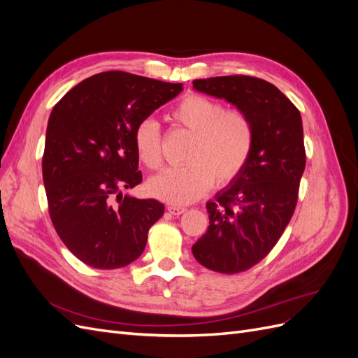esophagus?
Instances as JSON below:
<instances>
[{"instance_id": "esophagus-1", "label": "esophagus", "mask_w": 358, "mask_h": 358, "mask_svg": "<svg viewBox=\"0 0 358 358\" xmlns=\"http://www.w3.org/2000/svg\"><path fill=\"white\" fill-rule=\"evenodd\" d=\"M167 210L170 212V215H175V216H179L182 215L183 212H185L187 209L185 208H179V206H169Z\"/></svg>"}]
</instances>
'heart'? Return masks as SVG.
<instances>
[{"mask_svg":"<svg viewBox=\"0 0 358 358\" xmlns=\"http://www.w3.org/2000/svg\"><path fill=\"white\" fill-rule=\"evenodd\" d=\"M171 119L192 137L182 169H170L148 182L150 196L171 204H189L208 194L213 183L229 187L248 166L255 143L251 116L209 96L189 94L173 107ZM138 159L149 170L162 164L161 131L157 121L142 119L134 129Z\"/></svg>","mask_w":358,"mask_h":358,"instance_id":"b5f03b06","label":"heart"}]
</instances>
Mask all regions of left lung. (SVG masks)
<instances>
[{
  "instance_id": "left-lung-1",
  "label": "left lung",
  "mask_w": 358,
  "mask_h": 358,
  "mask_svg": "<svg viewBox=\"0 0 358 358\" xmlns=\"http://www.w3.org/2000/svg\"><path fill=\"white\" fill-rule=\"evenodd\" d=\"M192 86L234 104L255 127L248 166L206 203L208 231L192 245L197 262L213 272H245L272 251L294 213L306 166L301 116L275 85L252 76L197 79Z\"/></svg>"
}]
</instances>
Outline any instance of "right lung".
I'll use <instances>...</instances> for the list:
<instances>
[{"mask_svg":"<svg viewBox=\"0 0 358 358\" xmlns=\"http://www.w3.org/2000/svg\"><path fill=\"white\" fill-rule=\"evenodd\" d=\"M182 90V83L104 71L76 85L53 107L43 182L52 224L82 263L119 268L142 255L164 204L122 194L142 182L134 129Z\"/></svg>","mask_w":358,"mask_h":358,"instance_id":"1","label":"right lung"}]
</instances>
